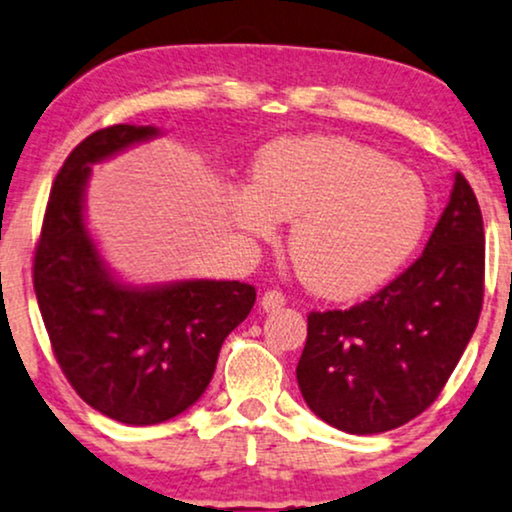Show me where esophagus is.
I'll use <instances>...</instances> for the list:
<instances>
[{"label":"esophagus","instance_id":"esophagus-1","mask_svg":"<svg viewBox=\"0 0 512 512\" xmlns=\"http://www.w3.org/2000/svg\"><path fill=\"white\" fill-rule=\"evenodd\" d=\"M283 304H286V295H283L281 290H267V293L262 295V309H267V312H276Z\"/></svg>","mask_w":512,"mask_h":512}]
</instances>
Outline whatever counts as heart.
Masks as SVG:
<instances>
[{
    "label": "heart",
    "instance_id": "obj_1",
    "mask_svg": "<svg viewBox=\"0 0 512 512\" xmlns=\"http://www.w3.org/2000/svg\"><path fill=\"white\" fill-rule=\"evenodd\" d=\"M234 217L257 238L293 222L288 252L309 288L328 297L366 293L411 255L428 191L416 174L371 146L340 137L281 139L264 148Z\"/></svg>",
    "mask_w": 512,
    "mask_h": 512
}]
</instances>
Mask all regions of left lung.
I'll use <instances>...</instances> for the list:
<instances>
[{"instance_id": "1", "label": "left lung", "mask_w": 512, "mask_h": 512, "mask_svg": "<svg viewBox=\"0 0 512 512\" xmlns=\"http://www.w3.org/2000/svg\"><path fill=\"white\" fill-rule=\"evenodd\" d=\"M484 224L461 172L423 255L349 309L307 316L297 385L307 406L349 435L416 418L439 397L477 328Z\"/></svg>"}]
</instances>
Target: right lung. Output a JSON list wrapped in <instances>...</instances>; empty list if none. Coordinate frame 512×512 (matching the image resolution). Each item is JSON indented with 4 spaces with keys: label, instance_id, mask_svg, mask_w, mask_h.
Instances as JSON below:
<instances>
[{
    "label": "right lung",
    "instance_id": "right-lung-1",
    "mask_svg": "<svg viewBox=\"0 0 512 512\" xmlns=\"http://www.w3.org/2000/svg\"><path fill=\"white\" fill-rule=\"evenodd\" d=\"M158 134L113 125L73 148L51 184L32 286L51 349L73 390L103 416L155 425L196 404L219 349L255 304L241 281H177L132 288L115 281L84 226L92 163Z\"/></svg>",
    "mask_w": 512,
    "mask_h": 512
}]
</instances>
